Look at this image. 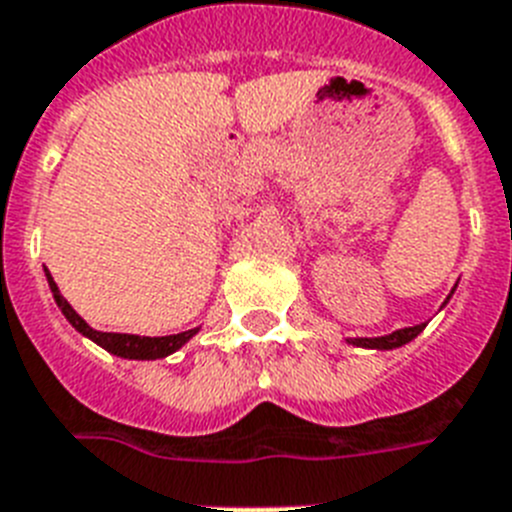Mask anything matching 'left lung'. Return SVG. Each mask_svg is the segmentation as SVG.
<instances>
[{"instance_id": "left-lung-1", "label": "left lung", "mask_w": 512, "mask_h": 512, "mask_svg": "<svg viewBox=\"0 0 512 512\" xmlns=\"http://www.w3.org/2000/svg\"><path fill=\"white\" fill-rule=\"evenodd\" d=\"M450 299V296H448ZM424 330V325H414V328H401L395 330V333H390V336H380V338H351L349 343H354V346H362V349H398V346H403V343L414 341L419 333Z\"/></svg>"}]
</instances>
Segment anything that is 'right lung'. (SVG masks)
I'll return each mask as SVG.
<instances>
[{
	"instance_id": "obj_1",
	"label": "right lung",
	"mask_w": 512,
	"mask_h": 512,
	"mask_svg": "<svg viewBox=\"0 0 512 512\" xmlns=\"http://www.w3.org/2000/svg\"><path fill=\"white\" fill-rule=\"evenodd\" d=\"M46 281H49V289L57 299L62 315L72 322V328L77 333H83L85 338L96 341L101 349H106L109 354L122 356V359H163V356L174 354L176 349H182L184 343L190 341L197 333L195 330H184V333H176V336H161V338H148V336H130V333H101V330H93L83 317L77 315L75 309L70 307V302L59 294V286L54 283L51 273L46 270Z\"/></svg>"
}]
</instances>
